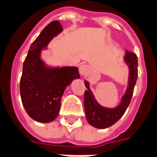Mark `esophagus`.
Instances as JSON below:
<instances>
[{
    "label": "esophagus",
    "instance_id": "34e87169",
    "mask_svg": "<svg viewBox=\"0 0 157 157\" xmlns=\"http://www.w3.org/2000/svg\"><path fill=\"white\" fill-rule=\"evenodd\" d=\"M79 71L80 73L82 74V75H86L89 71V67H88L87 65H82L80 68H79Z\"/></svg>",
    "mask_w": 157,
    "mask_h": 157
}]
</instances>
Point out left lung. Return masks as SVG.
Here are the masks:
<instances>
[{
  "mask_svg": "<svg viewBox=\"0 0 157 157\" xmlns=\"http://www.w3.org/2000/svg\"><path fill=\"white\" fill-rule=\"evenodd\" d=\"M125 61L128 65L130 69L129 75V86L126 94L122 97L120 105L114 109H108L101 105L96 102L91 93L89 83L85 82L86 90H85L84 106L86 117L88 123L94 127L99 129L107 128L117 122L126 112L129 104L132 100L135 85L136 83L138 76V61L137 56L134 52L126 51L125 56Z\"/></svg>",
  "mask_w": 157,
  "mask_h": 157,
  "instance_id": "1",
  "label": "left lung"
}]
</instances>
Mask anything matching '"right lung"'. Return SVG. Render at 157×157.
<instances>
[{
	"mask_svg": "<svg viewBox=\"0 0 157 157\" xmlns=\"http://www.w3.org/2000/svg\"><path fill=\"white\" fill-rule=\"evenodd\" d=\"M61 31L62 26L58 21L46 25L31 45L23 63L20 81L21 101L27 114L39 122L55 120L64 90L73 80L80 78L76 67L50 69L40 60L41 49Z\"/></svg>",
	"mask_w": 157,
	"mask_h": 157,
	"instance_id": "obj_1",
	"label": "right lung"
}]
</instances>
